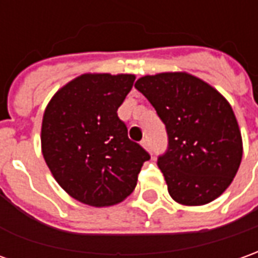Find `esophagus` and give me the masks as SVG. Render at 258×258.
Segmentation results:
<instances>
[{"label":"esophagus","mask_w":258,"mask_h":258,"mask_svg":"<svg viewBox=\"0 0 258 258\" xmlns=\"http://www.w3.org/2000/svg\"><path fill=\"white\" fill-rule=\"evenodd\" d=\"M141 145H143V147L145 148V150H147V151H150V143H148L147 140H143V141H141Z\"/></svg>","instance_id":"obj_1"}]
</instances>
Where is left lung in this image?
<instances>
[{
	"label": "left lung",
	"mask_w": 258,
	"mask_h": 258,
	"mask_svg": "<svg viewBox=\"0 0 258 258\" xmlns=\"http://www.w3.org/2000/svg\"><path fill=\"white\" fill-rule=\"evenodd\" d=\"M165 124L168 148L158 157L175 202L201 206L222 195L243 155L239 124L229 101L185 72L143 76L136 82Z\"/></svg>",
	"instance_id": "8db88e82"
}]
</instances>
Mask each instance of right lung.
<instances>
[{"instance_id":"obj_1","label":"right lung","mask_w":258,"mask_h":258,"mask_svg":"<svg viewBox=\"0 0 258 258\" xmlns=\"http://www.w3.org/2000/svg\"><path fill=\"white\" fill-rule=\"evenodd\" d=\"M134 80V75L85 73L59 89L45 108L43 158L79 202L101 208L124 201L150 159L117 115Z\"/></svg>"}]
</instances>
